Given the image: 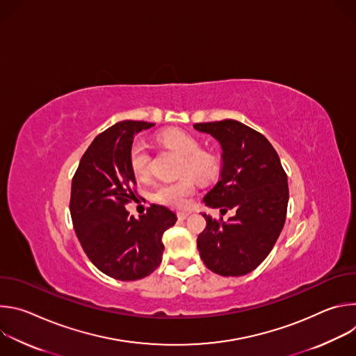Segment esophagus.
<instances>
[{"instance_id":"obj_1","label":"esophagus","mask_w":356,"mask_h":356,"mask_svg":"<svg viewBox=\"0 0 356 356\" xmlns=\"http://www.w3.org/2000/svg\"><path fill=\"white\" fill-rule=\"evenodd\" d=\"M188 217V213H186V211H179L177 213V218L179 220H186Z\"/></svg>"}]
</instances>
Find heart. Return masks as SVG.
<instances>
[{
  "label": "heart",
  "instance_id": "obj_1",
  "mask_svg": "<svg viewBox=\"0 0 356 356\" xmlns=\"http://www.w3.org/2000/svg\"><path fill=\"white\" fill-rule=\"evenodd\" d=\"M158 142L176 152L181 156L180 176L181 177L173 183H162L152 191V200L159 204L181 209L186 206L187 198L194 193V181L207 184L214 181L221 173V161L211 152L202 150L200 140L191 134L170 128L158 134ZM129 168L135 177L145 179L150 173V152L143 142H134L129 149Z\"/></svg>",
  "mask_w": 356,
  "mask_h": 356
}]
</instances>
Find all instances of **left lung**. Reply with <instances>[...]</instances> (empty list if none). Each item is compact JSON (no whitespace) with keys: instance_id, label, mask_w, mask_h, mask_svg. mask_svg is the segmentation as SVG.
<instances>
[{"instance_id":"8db88e82","label":"left lung","mask_w":356,"mask_h":356,"mask_svg":"<svg viewBox=\"0 0 356 356\" xmlns=\"http://www.w3.org/2000/svg\"><path fill=\"white\" fill-rule=\"evenodd\" d=\"M213 135L222 149L218 183L206 194L209 207L232 210L228 221L207 214L197 238L204 265L221 276H242L257 269L275 246L287 213V175L272 143L235 120L194 124Z\"/></svg>"}]
</instances>
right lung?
Wrapping results in <instances>:
<instances>
[{
  "label": "right lung",
  "mask_w": 356,
  "mask_h": 356,
  "mask_svg": "<svg viewBox=\"0 0 356 356\" xmlns=\"http://www.w3.org/2000/svg\"><path fill=\"white\" fill-rule=\"evenodd\" d=\"M155 124L121 121L94 138L72 180L70 214L80 245L97 269L117 280H138L162 262L166 229L177 221L165 206L152 204L139 220L125 204L135 200L129 168L135 134Z\"/></svg>",
  "instance_id": "obj_1"
}]
</instances>
